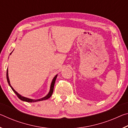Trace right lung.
I'll return each mask as SVG.
<instances>
[{
	"label": "right lung",
	"mask_w": 128,
	"mask_h": 128,
	"mask_svg": "<svg viewBox=\"0 0 128 128\" xmlns=\"http://www.w3.org/2000/svg\"><path fill=\"white\" fill-rule=\"evenodd\" d=\"M12 52H10V54H12ZM8 69L7 70V81H8V84H9V85L10 86V87L12 89V90L14 91V92L15 93V94H16V95L17 96V97L18 98L21 99V100L22 101H25V102H38V101H41V100H46V99H48L50 98V97L51 96L52 94L53 93V92H54V85H55V81H56V77H57L58 75H56L55 77H54V78L52 80V81L51 82V87H50V92H48V94H47L46 96L43 97V98H40V99H36V100H34V99H29V98H26V97H24V96H21V95H20L18 94V92H16L14 89V88H13L11 85H10V80H9V77H8Z\"/></svg>",
	"instance_id": "right-lung-1"
}]
</instances>
